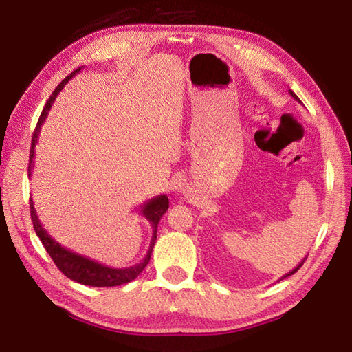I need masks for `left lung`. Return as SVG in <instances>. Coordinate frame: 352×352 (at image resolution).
<instances>
[{
    "label": "left lung",
    "mask_w": 352,
    "mask_h": 352,
    "mask_svg": "<svg viewBox=\"0 0 352 352\" xmlns=\"http://www.w3.org/2000/svg\"><path fill=\"white\" fill-rule=\"evenodd\" d=\"M289 94H290V96H292V98H295V100H296L298 102H301V100H300V98H298V96H296V95H295L294 92H292V91H290V89H289ZM305 258H307V257H304V258H302V260L300 261V265H298L296 267H294V269H292V271H290V272H287L286 275H283L280 280H284V278H286V276H290V275H294V274H295V272L298 271V269H300V267H301V266L304 265V261H305Z\"/></svg>",
    "instance_id": "obj_1"
}]
</instances>
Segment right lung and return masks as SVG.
<instances>
[{
    "instance_id": "obj_1",
    "label": "right lung",
    "mask_w": 352,
    "mask_h": 352,
    "mask_svg": "<svg viewBox=\"0 0 352 352\" xmlns=\"http://www.w3.org/2000/svg\"><path fill=\"white\" fill-rule=\"evenodd\" d=\"M81 68H83V66H81ZM81 68L76 69L71 74V76L66 77L62 81V83L56 87V91L52 92V95L50 96V100L47 101V104H45L39 121H37L33 139H32V149H30V164H28V177H32V174H33L34 148H36V144H37V139H39L41 126L45 122V119H47V116H48V111L52 107V102L56 101L58 92L62 91L65 85L68 83V81L74 76H76V74H78L81 71ZM168 208H169V199H168L166 195H164V193H163V195H157L149 201H146V203H144V206H142V208H140V213L145 216L148 222L151 223V227H153V237H151V243H149L146 256L144 257V260L140 261V263L130 266V267H110V266H106L102 263H98L96 260L81 256V254L72 252L71 250L65 248V246H62L60 243L56 242L54 239H52L47 233V230L43 228L39 218H37L36 208L33 206V199H30V213H32V221H33L34 231H36L37 237L41 239V242L45 246V250H47V252L50 254V257L54 260L56 266L60 269V271L66 276H68V278H71L72 281H77L80 284H85V286H94V287L121 286V284L133 281L142 271H144L145 266L148 265L149 258H151L154 243L157 241V226H159L162 216L168 212Z\"/></svg>"
}]
</instances>
